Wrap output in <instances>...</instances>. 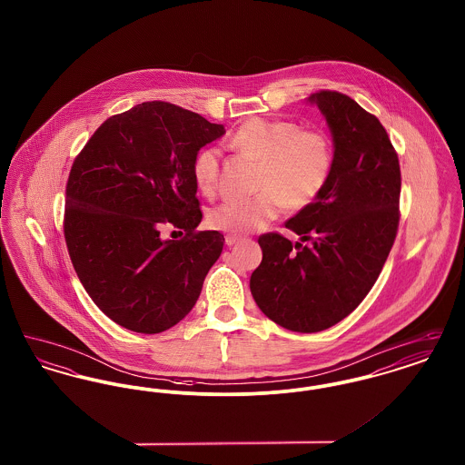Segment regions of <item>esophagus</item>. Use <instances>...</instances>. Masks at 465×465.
<instances>
[{"label": "esophagus", "instance_id": "1", "mask_svg": "<svg viewBox=\"0 0 465 465\" xmlns=\"http://www.w3.org/2000/svg\"><path fill=\"white\" fill-rule=\"evenodd\" d=\"M241 241H243V239L242 237H239V235H226V237H224L226 245H235V243H239Z\"/></svg>", "mask_w": 465, "mask_h": 465}]
</instances>
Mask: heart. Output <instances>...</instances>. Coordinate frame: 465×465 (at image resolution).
I'll use <instances>...</instances> for the list:
<instances>
[{"label": "heart", "mask_w": 465, "mask_h": 465, "mask_svg": "<svg viewBox=\"0 0 465 465\" xmlns=\"http://www.w3.org/2000/svg\"><path fill=\"white\" fill-rule=\"evenodd\" d=\"M232 148L260 163L258 193L251 199L226 200L213 207L207 222L222 232L242 235L263 228L282 209L302 211L324 192L332 174L334 152L321 131L302 129L292 120L251 118L230 139ZM200 193L214 197L220 179V152L202 148L192 163Z\"/></svg>", "instance_id": "obj_1"}]
</instances>
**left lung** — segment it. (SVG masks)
<instances>
[{
    "instance_id": "1",
    "label": "left lung",
    "mask_w": 465,
    "mask_h": 465,
    "mask_svg": "<svg viewBox=\"0 0 465 465\" xmlns=\"http://www.w3.org/2000/svg\"><path fill=\"white\" fill-rule=\"evenodd\" d=\"M328 120L334 165L324 192L286 222L310 242L260 235L263 260L251 292L268 319L289 331L317 332L352 313L387 262L398 235L401 167L375 114L336 90L310 95Z\"/></svg>"
}]
</instances>
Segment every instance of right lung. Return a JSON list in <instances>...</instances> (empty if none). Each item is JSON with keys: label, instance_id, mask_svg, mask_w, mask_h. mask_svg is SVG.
<instances>
[{"label": "right lung", "instance_id": "obj_1", "mask_svg": "<svg viewBox=\"0 0 465 465\" xmlns=\"http://www.w3.org/2000/svg\"><path fill=\"white\" fill-rule=\"evenodd\" d=\"M223 134L199 113L150 101L103 122L74 158L63 223L67 252L92 302L122 328L165 331L197 303L224 237L197 230L192 163ZM163 227L185 235L165 242Z\"/></svg>", "mask_w": 465, "mask_h": 465}]
</instances>
